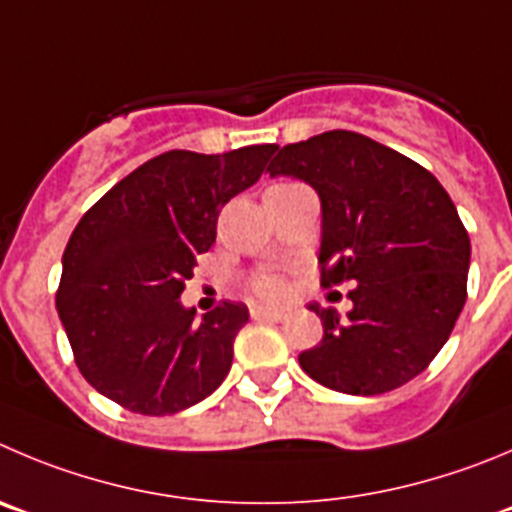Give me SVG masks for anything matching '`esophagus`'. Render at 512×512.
<instances>
[{"mask_svg": "<svg viewBox=\"0 0 512 512\" xmlns=\"http://www.w3.org/2000/svg\"><path fill=\"white\" fill-rule=\"evenodd\" d=\"M250 313H252V318H255V321L278 323V321H283V318H285V313H280V310H270V308H252Z\"/></svg>", "mask_w": 512, "mask_h": 512, "instance_id": "1", "label": "esophagus"}]
</instances>
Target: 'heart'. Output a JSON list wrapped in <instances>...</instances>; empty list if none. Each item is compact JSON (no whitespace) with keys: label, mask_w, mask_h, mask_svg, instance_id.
I'll use <instances>...</instances> for the list:
<instances>
[{"label":"heart","mask_w":512,"mask_h":512,"mask_svg":"<svg viewBox=\"0 0 512 512\" xmlns=\"http://www.w3.org/2000/svg\"><path fill=\"white\" fill-rule=\"evenodd\" d=\"M247 290L262 303H280V300L288 298L290 288L285 275H280L278 270H262L247 280Z\"/></svg>","instance_id":"b5f03b06"}]
</instances>
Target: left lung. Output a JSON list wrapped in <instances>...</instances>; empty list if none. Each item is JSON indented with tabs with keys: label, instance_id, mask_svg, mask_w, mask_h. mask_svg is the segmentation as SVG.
I'll use <instances>...</instances> for the list:
<instances>
[{
	"label": "left lung",
	"instance_id": "8db88e82",
	"mask_svg": "<svg viewBox=\"0 0 512 512\" xmlns=\"http://www.w3.org/2000/svg\"><path fill=\"white\" fill-rule=\"evenodd\" d=\"M267 171L318 191L321 285H356L346 318L310 305L323 338L298 356L305 374L356 396L422 374L467 300L470 237L444 186L417 161L353 131L288 143Z\"/></svg>",
	"mask_w": 512,
	"mask_h": 512
}]
</instances>
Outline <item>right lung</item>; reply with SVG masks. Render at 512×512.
<instances>
[{
	"instance_id": "1",
	"label": "right lung",
	"mask_w": 512,
	"mask_h": 512,
	"mask_svg": "<svg viewBox=\"0 0 512 512\" xmlns=\"http://www.w3.org/2000/svg\"><path fill=\"white\" fill-rule=\"evenodd\" d=\"M275 151H166L83 214L62 255L57 315L95 391L128 412L164 417L222 384L247 305L224 300L197 321L179 295L217 240L219 209L260 179Z\"/></svg>"
}]
</instances>
